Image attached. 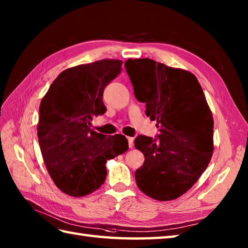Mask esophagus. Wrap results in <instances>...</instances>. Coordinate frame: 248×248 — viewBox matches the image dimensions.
<instances>
[{
    "instance_id": "obj_1",
    "label": "esophagus",
    "mask_w": 248,
    "mask_h": 248,
    "mask_svg": "<svg viewBox=\"0 0 248 248\" xmlns=\"http://www.w3.org/2000/svg\"><path fill=\"white\" fill-rule=\"evenodd\" d=\"M128 141H129V147H130V148H133L134 139L133 138H128Z\"/></svg>"
}]
</instances>
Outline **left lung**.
<instances>
[{"mask_svg":"<svg viewBox=\"0 0 248 248\" xmlns=\"http://www.w3.org/2000/svg\"><path fill=\"white\" fill-rule=\"evenodd\" d=\"M135 98L156 121L157 139L139 135L135 148L145 161L135 171L147 196L167 202L186 193L213 155V117L202 88L192 72L150 59L124 62Z\"/></svg>","mask_w":248,"mask_h":248,"instance_id":"1","label":"left lung"}]
</instances>
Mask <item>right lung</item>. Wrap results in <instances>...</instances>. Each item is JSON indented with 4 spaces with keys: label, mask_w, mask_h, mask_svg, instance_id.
I'll list each match as a JSON object with an SVG mask.
<instances>
[{
    "label": "right lung",
    "mask_w": 248,
    "mask_h": 248,
    "mask_svg": "<svg viewBox=\"0 0 248 248\" xmlns=\"http://www.w3.org/2000/svg\"><path fill=\"white\" fill-rule=\"evenodd\" d=\"M121 65L119 60H101L68 68L41 100L37 124L41 155L55 186L69 196L98 189L107 178V161L129 149L124 135L107 136L89 127L93 116L107 110L104 88Z\"/></svg>",
    "instance_id": "right-lung-1"
}]
</instances>
